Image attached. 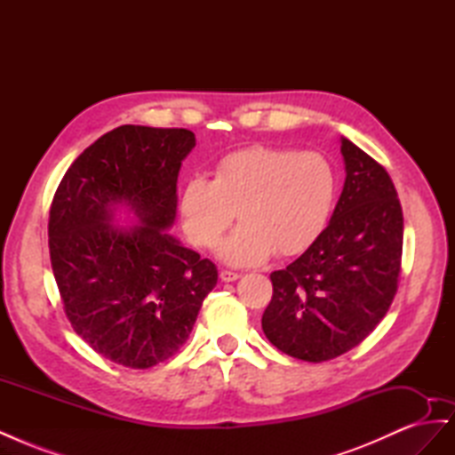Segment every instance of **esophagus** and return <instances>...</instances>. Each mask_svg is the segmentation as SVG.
<instances>
[{"label":"esophagus","instance_id":"34e87169","mask_svg":"<svg viewBox=\"0 0 455 455\" xmlns=\"http://www.w3.org/2000/svg\"><path fill=\"white\" fill-rule=\"evenodd\" d=\"M241 277L239 273H235V271H229V269H222L220 271V279H222L224 283H231V281H237Z\"/></svg>","mask_w":455,"mask_h":455}]
</instances>
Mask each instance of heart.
I'll return each mask as SVG.
<instances>
[{"mask_svg":"<svg viewBox=\"0 0 455 455\" xmlns=\"http://www.w3.org/2000/svg\"><path fill=\"white\" fill-rule=\"evenodd\" d=\"M338 178L316 151L254 146L216 163L214 176H196L182 191L189 241L212 249L233 220L243 224L222 244L229 264L254 266L273 252L298 256L321 237L334 211Z\"/></svg>","mask_w":455,"mask_h":455,"instance_id":"obj_1","label":"heart"}]
</instances>
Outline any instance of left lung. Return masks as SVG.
Listing matches in <instances>:
<instances>
[{
    "mask_svg": "<svg viewBox=\"0 0 455 455\" xmlns=\"http://www.w3.org/2000/svg\"><path fill=\"white\" fill-rule=\"evenodd\" d=\"M346 186L332 220L309 249L269 275L261 316L279 351L324 363L363 343L389 311L403 269L404 218L385 167L341 140Z\"/></svg>",
    "mask_w": 455,
    "mask_h": 455,
    "instance_id": "obj_1",
    "label": "left lung"
}]
</instances>
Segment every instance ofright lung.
I'll return each instance as SVG.
<instances>
[{"instance_id":"1","label":"right lung","mask_w":455,"mask_h":455,"mask_svg":"<svg viewBox=\"0 0 455 455\" xmlns=\"http://www.w3.org/2000/svg\"><path fill=\"white\" fill-rule=\"evenodd\" d=\"M194 146L188 129L121 125L91 144L54 191L49 252L66 319L116 364L144 370L171 359L218 283L209 258L164 231L176 214L178 171ZM117 202L143 226L109 225Z\"/></svg>"}]
</instances>
